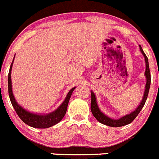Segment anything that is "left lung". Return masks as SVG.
Masks as SVG:
<instances>
[{"mask_svg":"<svg viewBox=\"0 0 159 159\" xmlns=\"http://www.w3.org/2000/svg\"><path fill=\"white\" fill-rule=\"evenodd\" d=\"M139 47L141 53H142L143 56H144V61H145L146 69L145 72H144V75H145L146 77V84L145 88H144V96H143L140 104L138 105V106L134 109V110L132 111L130 113L127 114V115L124 116L120 117V118L119 119L110 118V117L106 116V114H104L101 110H100L99 107H98V104H97L96 96H95V93H94L92 91H91V96H92V99H91V111H92V114H93V116L95 117V119H96L97 120L99 123H101V124H104V125L109 126V127H123V126H125L130 124V123L136 118L137 116L139 114L141 109L144 107V104H145V102L146 100H147L149 89H150L151 85V74L150 70H149L148 59L147 56L145 55L144 52L143 51L142 48H141V47L140 45Z\"/></svg>","mask_w":159,"mask_h":159,"instance_id":"left-lung-1","label":"left lung"}]
</instances>
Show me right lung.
<instances>
[{
    "label": "right lung",
    "instance_id": "1",
    "mask_svg": "<svg viewBox=\"0 0 159 159\" xmlns=\"http://www.w3.org/2000/svg\"><path fill=\"white\" fill-rule=\"evenodd\" d=\"M14 59H15V57H14ZM14 59L12 61L11 64L10 70H9L8 73V94L11 102L12 106H13L14 109H15V112H17L19 118L21 119L25 124L30 126V127H35V128H48V127H53L55 124H58L65 116L69 100H70V96H71L72 92L75 89V87L69 91V92L67 93V96H66L65 99L63 102L62 104L53 112L47 114H37L29 112V111L26 110L25 109H24L22 106H21L17 102V101L15 98V96L13 95V92H12L11 74Z\"/></svg>",
    "mask_w": 159,
    "mask_h": 159
}]
</instances>
